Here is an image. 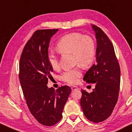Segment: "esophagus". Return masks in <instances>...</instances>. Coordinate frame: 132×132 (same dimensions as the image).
Instances as JSON below:
<instances>
[{"label": "esophagus", "instance_id": "esophagus-1", "mask_svg": "<svg viewBox=\"0 0 132 132\" xmlns=\"http://www.w3.org/2000/svg\"><path fill=\"white\" fill-rule=\"evenodd\" d=\"M71 89L72 90H75V89H79V88L76 86H71Z\"/></svg>", "mask_w": 132, "mask_h": 132}]
</instances>
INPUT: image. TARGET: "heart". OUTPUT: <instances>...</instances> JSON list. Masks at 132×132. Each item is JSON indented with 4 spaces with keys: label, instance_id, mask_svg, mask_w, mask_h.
Returning <instances> with one entry per match:
<instances>
[{
    "label": "heart",
    "instance_id": "obj_1",
    "mask_svg": "<svg viewBox=\"0 0 132 132\" xmlns=\"http://www.w3.org/2000/svg\"><path fill=\"white\" fill-rule=\"evenodd\" d=\"M56 50L60 54L71 53L73 59L78 65L74 69L64 72L61 76L62 81L70 85L78 82L82 76L80 66L88 68L93 63L96 57L95 42L89 35H82L80 32H71L63 36L56 44ZM47 60L52 69L59 68V59L53 53L47 55Z\"/></svg>",
    "mask_w": 132,
    "mask_h": 132
}]
</instances>
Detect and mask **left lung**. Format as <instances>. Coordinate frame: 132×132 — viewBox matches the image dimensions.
<instances>
[{"mask_svg": "<svg viewBox=\"0 0 132 132\" xmlns=\"http://www.w3.org/2000/svg\"><path fill=\"white\" fill-rule=\"evenodd\" d=\"M97 48L96 63L86 72L83 80L95 83V88L88 93L81 89L80 104L88 120L99 123L112 113L117 101L120 85V68L113 46L101 28L93 24Z\"/></svg>", "mask_w": 132, "mask_h": 132, "instance_id": "8db88e82", "label": "left lung"}]
</instances>
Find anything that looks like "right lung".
Segmentation results:
<instances>
[{"label":"right lung","instance_id":"add662e5","mask_svg":"<svg viewBox=\"0 0 132 132\" xmlns=\"http://www.w3.org/2000/svg\"><path fill=\"white\" fill-rule=\"evenodd\" d=\"M58 31L40 29L27 42L20 58L19 77L30 112L40 124L53 126L62 118L64 106L71 89L61 86L56 90L47 86L53 69L47 60L51 37Z\"/></svg>","mask_w":132,"mask_h":132}]
</instances>
